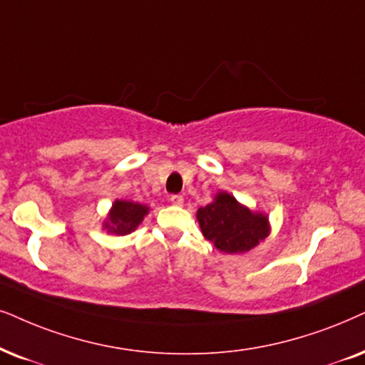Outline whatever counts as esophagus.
Masks as SVG:
<instances>
[{"label": "esophagus", "instance_id": "obj_1", "mask_svg": "<svg viewBox=\"0 0 365 365\" xmlns=\"http://www.w3.org/2000/svg\"><path fill=\"white\" fill-rule=\"evenodd\" d=\"M169 201H171L173 205H176V206H181L182 202H184V197L181 196V194H173V196L169 197Z\"/></svg>", "mask_w": 365, "mask_h": 365}]
</instances>
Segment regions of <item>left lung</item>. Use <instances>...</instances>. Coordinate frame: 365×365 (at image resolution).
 I'll use <instances>...</instances> for the list:
<instances>
[{
    "label": "left lung",
    "instance_id": "8db88e82",
    "mask_svg": "<svg viewBox=\"0 0 365 365\" xmlns=\"http://www.w3.org/2000/svg\"><path fill=\"white\" fill-rule=\"evenodd\" d=\"M196 217L205 238L225 253L248 252L268 236V217L241 206L228 192H217Z\"/></svg>",
    "mask_w": 365,
    "mask_h": 365
}]
</instances>
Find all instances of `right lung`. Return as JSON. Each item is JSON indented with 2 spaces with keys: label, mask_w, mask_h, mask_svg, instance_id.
I'll return each instance as SVG.
<instances>
[{
  "label": "right lung",
  "mask_w": 365,
  "mask_h": 365,
  "mask_svg": "<svg viewBox=\"0 0 365 365\" xmlns=\"http://www.w3.org/2000/svg\"><path fill=\"white\" fill-rule=\"evenodd\" d=\"M149 207L142 206L139 202L130 201H115L112 206L110 215H108V221L106 223V228L108 233L113 235H127L134 231L144 216L148 215Z\"/></svg>",
  "instance_id": "obj_1"
}]
</instances>
